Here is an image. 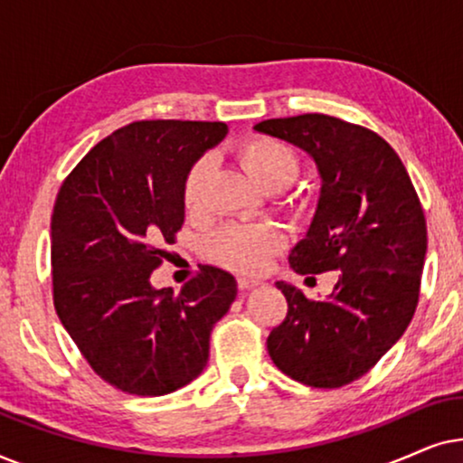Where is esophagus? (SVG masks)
I'll return each instance as SVG.
<instances>
[{
	"instance_id": "34e87169",
	"label": "esophagus",
	"mask_w": 463,
	"mask_h": 463,
	"mask_svg": "<svg viewBox=\"0 0 463 463\" xmlns=\"http://www.w3.org/2000/svg\"><path fill=\"white\" fill-rule=\"evenodd\" d=\"M259 280H250V278H238V288L240 290H250V288H255V287H259Z\"/></svg>"
}]
</instances>
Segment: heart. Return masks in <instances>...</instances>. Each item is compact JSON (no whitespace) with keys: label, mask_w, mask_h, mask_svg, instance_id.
<instances>
[{"label":"heart","mask_w":463,"mask_h":463,"mask_svg":"<svg viewBox=\"0 0 463 463\" xmlns=\"http://www.w3.org/2000/svg\"><path fill=\"white\" fill-rule=\"evenodd\" d=\"M238 157L252 179L269 192L288 187L299 175V154L288 143L268 135H252L238 145ZM213 173L211 156H202L183 181V204L189 213L204 208L206 185ZM287 238L271 223H230L208 238L206 249L214 261L238 274H261L271 257L284 249Z\"/></svg>","instance_id":"heart-1"}]
</instances>
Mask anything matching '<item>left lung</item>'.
Masks as SVG:
<instances>
[{
    "label": "left lung",
    "instance_id": "1",
    "mask_svg": "<svg viewBox=\"0 0 463 463\" xmlns=\"http://www.w3.org/2000/svg\"><path fill=\"white\" fill-rule=\"evenodd\" d=\"M255 130L306 151L322 181L290 268L339 271L326 299L276 282L288 312L269 333L268 352L295 382L341 388L373 369L413 318L428 249L420 198L396 151L363 126L303 113L265 119Z\"/></svg>",
    "mask_w": 463,
    "mask_h": 463
}]
</instances>
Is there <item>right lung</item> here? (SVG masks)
Instances as JSON below:
<instances>
[{"mask_svg": "<svg viewBox=\"0 0 463 463\" xmlns=\"http://www.w3.org/2000/svg\"><path fill=\"white\" fill-rule=\"evenodd\" d=\"M227 135L223 122L143 119L88 151L52 213L56 314L94 373L135 396H164L204 371L214 322L236 299L204 265L181 293L151 287L185 219L183 181Z\"/></svg>", "mask_w": 463, "mask_h": 463, "instance_id": "right-lung-1", "label": "right lung"}]
</instances>
